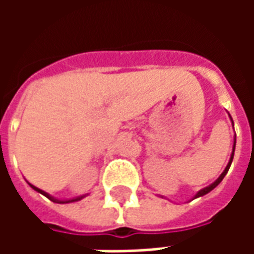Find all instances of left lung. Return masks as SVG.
<instances>
[{"label":"left lung","instance_id":"left-lung-1","mask_svg":"<svg viewBox=\"0 0 254 254\" xmlns=\"http://www.w3.org/2000/svg\"><path fill=\"white\" fill-rule=\"evenodd\" d=\"M230 118H231V117H230ZM233 125H234V124H233ZM234 149H235V140H234V147H233V152H231V158H230L229 163H227V166H226V169H224L223 173L220 174V177H219L218 180L213 182V184H211L209 187L204 188V189H201V190L198 191L196 196H194V198H197V197H200V196H204V194H207V193H209V191L212 190V189H215V188L218 187L219 184L222 182V180H223V178H224V176H226V174H227V171H229L230 166H231V162H233V158H234Z\"/></svg>","mask_w":254,"mask_h":254}]
</instances>
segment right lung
<instances>
[{
  "mask_svg": "<svg viewBox=\"0 0 254 254\" xmlns=\"http://www.w3.org/2000/svg\"><path fill=\"white\" fill-rule=\"evenodd\" d=\"M30 185H31V184H30ZM31 188H32V189H35L36 191H39V193H41V194H43V196H46L47 198H50V200H52V201H54V202H60V204H65V202H73V201H77V200H81V198H83V197H84V196H81V197H76V198H72V200H57V198H54V197H52V196H50V194H49V193H46V191L41 190V189H39V188L34 187V185H31Z\"/></svg>",
  "mask_w": 254,
  "mask_h": 254,
  "instance_id": "1",
  "label": "right lung"
}]
</instances>
